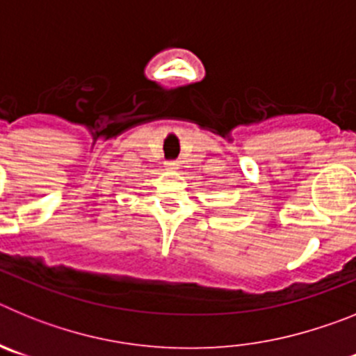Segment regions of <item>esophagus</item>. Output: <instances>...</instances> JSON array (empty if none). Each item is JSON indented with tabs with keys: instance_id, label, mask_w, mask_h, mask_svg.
Returning a JSON list of instances; mask_svg holds the SVG:
<instances>
[{
	"instance_id": "obj_1",
	"label": "esophagus",
	"mask_w": 356,
	"mask_h": 356,
	"mask_svg": "<svg viewBox=\"0 0 356 356\" xmlns=\"http://www.w3.org/2000/svg\"><path fill=\"white\" fill-rule=\"evenodd\" d=\"M165 168H169V169H176V168H178V163H176L175 160H168V162H165Z\"/></svg>"
}]
</instances>
